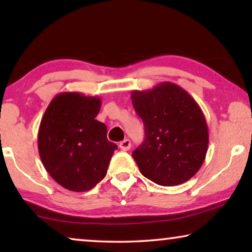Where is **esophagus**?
<instances>
[{"mask_svg":"<svg viewBox=\"0 0 252 252\" xmlns=\"http://www.w3.org/2000/svg\"><path fill=\"white\" fill-rule=\"evenodd\" d=\"M130 146H132V144H130V141L128 139H125V140L122 141V142L119 143V148L122 150H124V151L129 150L130 149Z\"/></svg>","mask_w":252,"mask_h":252,"instance_id":"obj_1","label":"esophagus"}]
</instances>
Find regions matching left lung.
Returning a JSON list of instances; mask_svg holds the SVG:
<instances>
[{
  "label": "left lung",
  "instance_id": "1",
  "mask_svg": "<svg viewBox=\"0 0 252 252\" xmlns=\"http://www.w3.org/2000/svg\"><path fill=\"white\" fill-rule=\"evenodd\" d=\"M134 109L144 124L146 139L133 151L141 173L160 186H178L204 163L209 130L202 109L180 86L160 82L133 91Z\"/></svg>",
  "mask_w": 252,
  "mask_h": 252
}]
</instances>
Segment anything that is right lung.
<instances>
[{
  "mask_svg": "<svg viewBox=\"0 0 252 252\" xmlns=\"http://www.w3.org/2000/svg\"><path fill=\"white\" fill-rule=\"evenodd\" d=\"M97 96L64 92L55 96L41 119L37 148L50 177L72 191H87L105 177L117 146L95 119Z\"/></svg>",
  "mask_w": 252,
  "mask_h": 252,
  "instance_id": "add662e5",
  "label": "right lung"
}]
</instances>
